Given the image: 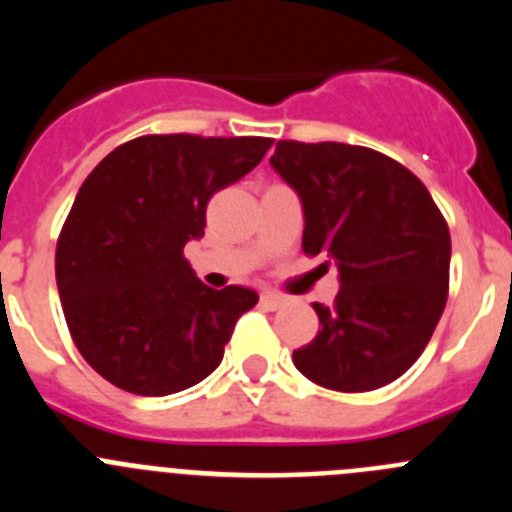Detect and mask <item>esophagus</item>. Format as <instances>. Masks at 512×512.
Masks as SVG:
<instances>
[{
	"instance_id": "esophagus-1",
	"label": "esophagus",
	"mask_w": 512,
	"mask_h": 512,
	"mask_svg": "<svg viewBox=\"0 0 512 512\" xmlns=\"http://www.w3.org/2000/svg\"><path fill=\"white\" fill-rule=\"evenodd\" d=\"M261 305L269 307V310H279V307L284 305V297L274 295V292H264V295H261Z\"/></svg>"
}]
</instances>
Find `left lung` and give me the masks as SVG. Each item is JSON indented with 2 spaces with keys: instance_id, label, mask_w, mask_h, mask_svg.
Returning <instances> with one entry per match:
<instances>
[{
  "instance_id": "left-lung-1",
  "label": "left lung",
  "mask_w": 512,
  "mask_h": 512,
  "mask_svg": "<svg viewBox=\"0 0 512 512\" xmlns=\"http://www.w3.org/2000/svg\"><path fill=\"white\" fill-rule=\"evenodd\" d=\"M271 166L300 194L302 251L336 264L333 305L292 354L320 387L369 392L395 382L431 341L449 297L451 235L418 176L374 148L279 140Z\"/></svg>"
}]
</instances>
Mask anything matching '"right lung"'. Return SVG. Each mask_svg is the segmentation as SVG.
Masks as SVG:
<instances>
[{
    "label": "right lung",
    "instance_id": "right-lung-1",
    "mask_svg": "<svg viewBox=\"0 0 512 512\" xmlns=\"http://www.w3.org/2000/svg\"><path fill=\"white\" fill-rule=\"evenodd\" d=\"M271 138L140 135L84 179L56 243V284L79 354L107 382L164 397L202 382L259 295L212 289L184 246L212 194L259 164Z\"/></svg>",
    "mask_w": 512,
    "mask_h": 512
}]
</instances>
